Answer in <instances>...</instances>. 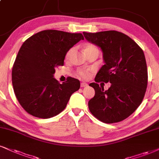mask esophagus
Returning a JSON list of instances; mask_svg holds the SVG:
<instances>
[{
  "mask_svg": "<svg viewBox=\"0 0 159 159\" xmlns=\"http://www.w3.org/2000/svg\"><path fill=\"white\" fill-rule=\"evenodd\" d=\"M80 86H81L82 88L86 87V86H88V84L86 83H84V82H83V83H81V84H80Z\"/></svg>",
  "mask_w": 159,
  "mask_h": 159,
  "instance_id": "esophagus-1",
  "label": "esophagus"
}]
</instances>
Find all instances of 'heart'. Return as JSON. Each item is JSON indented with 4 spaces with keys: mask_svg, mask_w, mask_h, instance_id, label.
<instances>
[{
    "mask_svg": "<svg viewBox=\"0 0 159 159\" xmlns=\"http://www.w3.org/2000/svg\"><path fill=\"white\" fill-rule=\"evenodd\" d=\"M93 49H97L96 47L92 44H87L85 46V48H84V52H87V51H90V50H93ZM72 52H73V48L70 49L68 51L67 54H66V57H68L70 56V54H71ZM91 69H87V68H81V69H78L76 71V75L78 76V77L82 78V79L84 80H87L89 79L90 74H91Z\"/></svg>",
    "mask_w": 159,
    "mask_h": 159,
    "instance_id": "obj_1",
    "label": "heart"
}]
</instances>
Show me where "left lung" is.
<instances>
[{
	"mask_svg": "<svg viewBox=\"0 0 159 159\" xmlns=\"http://www.w3.org/2000/svg\"><path fill=\"white\" fill-rule=\"evenodd\" d=\"M91 43L100 47L103 65L90 84L95 90L89 102L91 113L107 124L119 122L130 116L144 99L148 86V68L144 52L130 37L117 32H83ZM111 83L105 91L98 84Z\"/></svg>",
	"mask_w": 159,
	"mask_h": 159,
	"instance_id": "left-lung-1",
	"label": "left lung"
}]
</instances>
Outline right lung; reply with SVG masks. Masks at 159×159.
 <instances>
[{
  "label": "right lung",
  "mask_w": 159,
  "mask_h": 159,
  "mask_svg": "<svg viewBox=\"0 0 159 159\" xmlns=\"http://www.w3.org/2000/svg\"><path fill=\"white\" fill-rule=\"evenodd\" d=\"M80 33L44 30L27 39L20 48L11 70L17 101L29 114L48 119L66 108L80 83L69 77L62 84L54 78L55 68L63 66L66 53L80 40Z\"/></svg>",
  "instance_id": "add662e5"
}]
</instances>
